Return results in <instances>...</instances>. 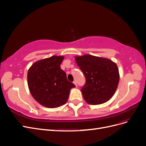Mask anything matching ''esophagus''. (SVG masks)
Segmentation results:
<instances>
[{
  "label": "esophagus",
  "instance_id": "1",
  "mask_svg": "<svg viewBox=\"0 0 146 146\" xmlns=\"http://www.w3.org/2000/svg\"><path fill=\"white\" fill-rule=\"evenodd\" d=\"M74 83L75 84V85H76V86H77V82L76 81H74Z\"/></svg>",
  "mask_w": 146,
  "mask_h": 146
}]
</instances>
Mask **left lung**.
<instances>
[{
    "mask_svg": "<svg viewBox=\"0 0 146 146\" xmlns=\"http://www.w3.org/2000/svg\"><path fill=\"white\" fill-rule=\"evenodd\" d=\"M76 61L86 79L81 91L86 102L99 105L111 99L119 81L116 64L109 59L91 55L76 56Z\"/></svg>",
    "mask_w": 146,
    "mask_h": 146,
    "instance_id": "1",
    "label": "left lung"
}]
</instances>
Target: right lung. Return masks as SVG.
I'll return each instance as SVG.
<instances>
[{"label":"right lung","mask_w":146,"mask_h":146,"mask_svg":"<svg viewBox=\"0 0 146 146\" xmlns=\"http://www.w3.org/2000/svg\"><path fill=\"white\" fill-rule=\"evenodd\" d=\"M63 56H52L35 63L27 74L31 94L38 103L47 108H57L67 102L71 88L76 87L68 81L60 68Z\"/></svg>","instance_id":"add662e5"}]
</instances>
